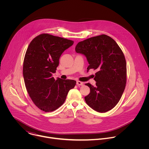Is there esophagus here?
Wrapping results in <instances>:
<instances>
[{
    "label": "esophagus",
    "instance_id": "34e87169",
    "mask_svg": "<svg viewBox=\"0 0 149 149\" xmlns=\"http://www.w3.org/2000/svg\"><path fill=\"white\" fill-rule=\"evenodd\" d=\"M84 84H83V82H81V81H77V86H82Z\"/></svg>",
    "mask_w": 149,
    "mask_h": 149
}]
</instances>
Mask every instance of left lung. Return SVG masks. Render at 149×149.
Instances as JSON below:
<instances>
[{"label": "left lung", "mask_w": 149, "mask_h": 149, "mask_svg": "<svg viewBox=\"0 0 149 149\" xmlns=\"http://www.w3.org/2000/svg\"><path fill=\"white\" fill-rule=\"evenodd\" d=\"M75 51L86 56L87 71H97L95 86L86 84L90 88L84 97L86 103L99 113L111 110L120 101L126 84V61L121 48L113 38L101 35L78 42Z\"/></svg>", "instance_id": "left-lung-1"}]
</instances>
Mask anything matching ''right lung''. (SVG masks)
<instances>
[{"label": "right lung", "instance_id": "obj_1", "mask_svg": "<svg viewBox=\"0 0 149 149\" xmlns=\"http://www.w3.org/2000/svg\"><path fill=\"white\" fill-rule=\"evenodd\" d=\"M73 44L71 40L42 33L28 46L23 65L24 81L31 100L42 111L51 112L61 107L75 86L74 80L52 77L61 55Z\"/></svg>", "mask_w": 149, "mask_h": 149}]
</instances>
